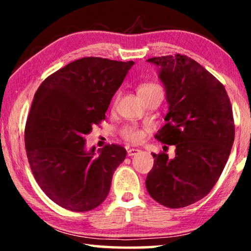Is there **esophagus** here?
I'll return each instance as SVG.
<instances>
[{
	"instance_id": "esophagus-1",
	"label": "esophagus",
	"mask_w": 251,
	"mask_h": 251,
	"mask_svg": "<svg viewBox=\"0 0 251 251\" xmlns=\"http://www.w3.org/2000/svg\"><path fill=\"white\" fill-rule=\"evenodd\" d=\"M138 151H139V150H136V148H128V150H127V155L134 156L137 154Z\"/></svg>"
}]
</instances>
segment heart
Here are the masks:
<instances>
[{
    "mask_svg": "<svg viewBox=\"0 0 251 251\" xmlns=\"http://www.w3.org/2000/svg\"><path fill=\"white\" fill-rule=\"evenodd\" d=\"M155 91H161V88L159 87V85H157L155 83H151V82L139 85L137 88V93L139 97L147 94V93L155 92ZM117 100H118V97L116 99V101ZM120 135L124 141L131 144L141 143L143 142L144 137H145V133H144V130L135 125L123 126L120 130Z\"/></svg>",
    "mask_w": 251,
    "mask_h": 251,
    "instance_id": "heart-1",
    "label": "heart"
}]
</instances>
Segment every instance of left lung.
Listing matches in <instances>:
<instances>
[{
    "label": "left lung",
    "mask_w": 251,
    "mask_h": 251,
    "mask_svg": "<svg viewBox=\"0 0 251 251\" xmlns=\"http://www.w3.org/2000/svg\"><path fill=\"white\" fill-rule=\"evenodd\" d=\"M166 88L167 123L155 138L175 145V158L152 154L146 188L160 205L181 208L201 201L219 179L235 139L232 108L224 85L186 55L151 57Z\"/></svg>",
    "instance_id": "left-lung-1"
}]
</instances>
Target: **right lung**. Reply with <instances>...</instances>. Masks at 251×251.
<instances>
[{"instance_id": "obj_1", "label": "right lung", "mask_w": 251, "mask_h": 251, "mask_svg": "<svg viewBox=\"0 0 251 251\" xmlns=\"http://www.w3.org/2000/svg\"><path fill=\"white\" fill-rule=\"evenodd\" d=\"M134 62L83 57L48 76L34 95L24 130L32 173L50 201L72 211L100 206L126 157L117 144L95 155L85 135L105 120L113 95Z\"/></svg>"}]
</instances>
